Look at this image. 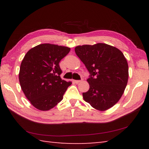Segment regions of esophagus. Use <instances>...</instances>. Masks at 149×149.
Here are the masks:
<instances>
[{"label":"esophagus","instance_id":"obj_1","mask_svg":"<svg viewBox=\"0 0 149 149\" xmlns=\"http://www.w3.org/2000/svg\"><path fill=\"white\" fill-rule=\"evenodd\" d=\"M83 80H84V79H83V78H81V80H75V81H74V82L75 83V84H79V83L81 82Z\"/></svg>","mask_w":149,"mask_h":149}]
</instances>
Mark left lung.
Listing matches in <instances>:
<instances>
[{
	"label": "left lung",
	"instance_id": "8db88e82",
	"mask_svg": "<svg viewBox=\"0 0 149 149\" xmlns=\"http://www.w3.org/2000/svg\"><path fill=\"white\" fill-rule=\"evenodd\" d=\"M75 52L90 74V88L83 93L85 101L95 109H109L122 97L127 84L128 64L124 55L114 47L104 43L85 45Z\"/></svg>",
	"mask_w": 149,
	"mask_h": 149
}]
</instances>
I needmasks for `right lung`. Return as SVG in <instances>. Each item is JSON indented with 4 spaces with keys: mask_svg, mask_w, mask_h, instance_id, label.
<instances>
[{
    "mask_svg": "<svg viewBox=\"0 0 149 149\" xmlns=\"http://www.w3.org/2000/svg\"><path fill=\"white\" fill-rule=\"evenodd\" d=\"M70 51L69 47L45 43L32 48L25 55L19 73L20 86L27 99L38 110L54 108L72 84L61 79L59 65Z\"/></svg>",
    "mask_w": 149,
    "mask_h": 149,
    "instance_id": "1",
    "label": "right lung"
}]
</instances>
